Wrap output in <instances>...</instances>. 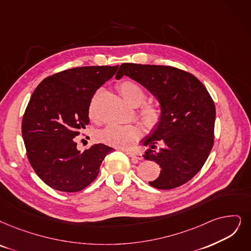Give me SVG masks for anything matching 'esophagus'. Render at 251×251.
Instances as JSON below:
<instances>
[{"label":"esophagus","mask_w":251,"mask_h":251,"mask_svg":"<svg viewBox=\"0 0 251 251\" xmlns=\"http://www.w3.org/2000/svg\"><path fill=\"white\" fill-rule=\"evenodd\" d=\"M126 153L129 157H132V158L135 160V162H138V160L143 159V156H142L141 153L136 152V151H132V150H126Z\"/></svg>","instance_id":"obj_1"}]
</instances>
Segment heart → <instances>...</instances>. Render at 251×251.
I'll return each instance as SVG.
<instances>
[{"mask_svg":"<svg viewBox=\"0 0 251 251\" xmlns=\"http://www.w3.org/2000/svg\"><path fill=\"white\" fill-rule=\"evenodd\" d=\"M117 89L125 101L133 107H139V116L144 126L148 129L155 128L164 116L163 109L159 104L154 102H144L146 93L142 86L132 81L124 80L117 85ZM89 117L97 118V96H95L88 108ZM141 137V129L138 126L128 125H109L98 133L100 141L114 147H126L137 142Z\"/></svg>","mask_w":251,"mask_h":251,"instance_id":"obj_1","label":"heart"}]
</instances>
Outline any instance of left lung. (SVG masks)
<instances>
[{"label":"left lung","instance_id":"8db88e82","mask_svg":"<svg viewBox=\"0 0 251 251\" xmlns=\"http://www.w3.org/2000/svg\"><path fill=\"white\" fill-rule=\"evenodd\" d=\"M124 75L146 87L164 112L162 123L142 141L150 146L144 158L162 169L149 184L172 189L186 183L202 169L214 143L215 105L211 96L193 74L171 66L125 63L115 77ZM157 143L164 148L155 152Z\"/></svg>","mask_w":251,"mask_h":251}]
</instances>
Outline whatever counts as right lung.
<instances>
[{
    "instance_id": "1",
    "label": "right lung",
    "mask_w": 251,
    "mask_h": 251,
    "mask_svg": "<svg viewBox=\"0 0 251 251\" xmlns=\"http://www.w3.org/2000/svg\"><path fill=\"white\" fill-rule=\"evenodd\" d=\"M118 66L79 67L46 77L25 111L22 133L28 162L43 182L59 192L76 193L97 178L113 150L95 144L82 151L76 136L89 124L88 108L97 89Z\"/></svg>"
}]
</instances>
